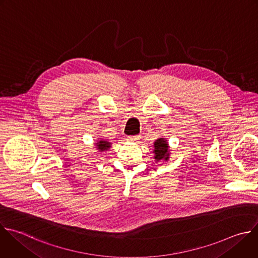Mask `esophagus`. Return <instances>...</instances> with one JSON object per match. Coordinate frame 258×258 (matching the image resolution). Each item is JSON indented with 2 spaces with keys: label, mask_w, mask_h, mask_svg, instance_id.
I'll return each mask as SVG.
<instances>
[{
  "label": "esophagus",
  "mask_w": 258,
  "mask_h": 258,
  "mask_svg": "<svg viewBox=\"0 0 258 258\" xmlns=\"http://www.w3.org/2000/svg\"><path fill=\"white\" fill-rule=\"evenodd\" d=\"M140 140V137L139 136H131V137H127V141H133V142H136Z\"/></svg>",
  "instance_id": "esophagus-1"
}]
</instances>
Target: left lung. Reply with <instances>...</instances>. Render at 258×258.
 Returning <instances> with one entry per match:
<instances>
[{
	"mask_svg": "<svg viewBox=\"0 0 258 258\" xmlns=\"http://www.w3.org/2000/svg\"><path fill=\"white\" fill-rule=\"evenodd\" d=\"M155 147V159L157 161L165 159L166 161L169 158V153H168V144L164 139H159L155 142L154 144Z\"/></svg>",
	"mask_w": 258,
	"mask_h": 258,
	"instance_id": "obj_1",
	"label": "left lung"
}]
</instances>
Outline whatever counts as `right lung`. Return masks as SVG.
I'll list each match as a JSON object with an SVG mask.
<instances>
[{"mask_svg": "<svg viewBox=\"0 0 258 258\" xmlns=\"http://www.w3.org/2000/svg\"><path fill=\"white\" fill-rule=\"evenodd\" d=\"M110 148V144L106 141H99V143H97V149L104 151V150H108Z\"/></svg>", "mask_w": 258, "mask_h": 258, "instance_id": "obj_1", "label": "right lung"}]
</instances>
